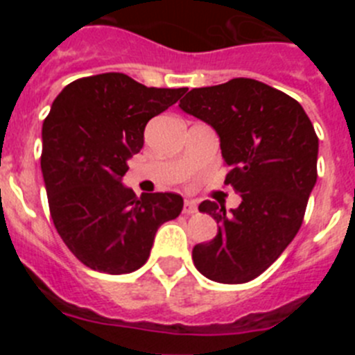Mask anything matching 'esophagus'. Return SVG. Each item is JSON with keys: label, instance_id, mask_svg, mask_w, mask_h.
I'll return each instance as SVG.
<instances>
[{"label": "esophagus", "instance_id": "1", "mask_svg": "<svg viewBox=\"0 0 355 355\" xmlns=\"http://www.w3.org/2000/svg\"><path fill=\"white\" fill-rule=\"evenodd\" d=\"M197 211V202L196 200H184V205H183V213L184 215H193V213Z\"/></svg>", "mask_w": 355, "mask_h": 355}]
</instances>
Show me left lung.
Masks as SVG:
<instances>
[{"mask_svg": "<svg viewBox=\"0 0 355 355\" xmlns=\"http://www.w3.org/2000/svg\"><path fill=\"white\" fill-rule=\"evenodd\" d=\"M180 108L216 131L231 168L225 183L241 197L229 211L213 200L200 202L199 211L215 218L218 233L193 247V265L216 283H249L302 225L316 183L315 128L293 97L250 78L192 89Z\"/></svg>", "mask_w": 355, "mask_h": 355, "instance_id": "left-lung-1", "label": "left lung"}]
</instances>
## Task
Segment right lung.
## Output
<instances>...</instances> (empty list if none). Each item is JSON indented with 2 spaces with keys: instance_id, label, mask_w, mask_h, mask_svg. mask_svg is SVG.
<instances>
[{
  "instance_id": "add662e5",
  "label": "right lung",
  "mask_w": 355,
  "mask_h": 355,
  "mask_svg": "<svg viewBox=\"0 0 355 355\" xmlns=\"http://www.w3.org/2000/svg\"><path fill=\"white\" fill-rule=\"evenodd\" d=\"M187 89H155L121 72L72 81L42 124V168L53 224L83 265L119 275L147 261L155 234L183 209L178 193L135 196L122 184L144 130Z\"/></svg>"
}]
</instances>
